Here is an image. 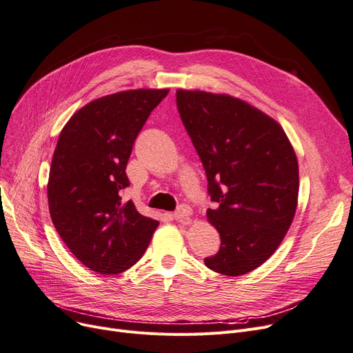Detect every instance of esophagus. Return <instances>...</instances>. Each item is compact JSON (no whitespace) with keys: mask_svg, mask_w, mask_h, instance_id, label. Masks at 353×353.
<instances>
[{"mask_svg":"<svg viewBox=\"0 0 353 353\" xmlns=\"http://www.w3.org/2000/svg\"><path fill=\"white\" fill-rule=\"evenodd\" d=\"M175 220H179V221H188L190 220V216H191V208L188 205H179V208L175 211V213L172 214Z\"/></svg>","mask_w":353,"mask_h":353,"instance_id":"1","label":"esophagus"}]
</instances>
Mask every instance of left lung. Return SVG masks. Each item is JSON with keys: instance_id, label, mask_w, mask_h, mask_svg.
<instances>
[{"instance_id": "obj_1", "label": "left lung", "mask_w": 353, "mask_h": 353, "mask_svg": "<svg viewBox=\"0 0 353 353\" xmlns=\"http://www.w3.org/2000/svg\"><path fill=\"white\" fill-rule=\"evenodd\" d=\"M176 107L216 203L207 219L221 245L204 262L223 275H245L270 259L292 223L297 157L283 128L239 98L178 90Z\"/></svg>"}]
</instances>
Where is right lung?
Masks as SVG:
<instances>
[{
	"mask_svg": "<svg viewBox=\"0 0 353 353\" xmlns=\"http://www.w3.org/2000/svg\"><path fill=\"white\" fill-rule=\"evenodd\" d=\"M169 90H130L98 98L69 119L49 172L48 200L56 232L75 258L100 274L129 270L158 220L121 200L125 166L143 124Z\"/></svg>",
	"mask_w": 353,
	"mask_h": 353,
	"instance_id": "obj_1",
	"label": "right lung"
}]
</instances>
